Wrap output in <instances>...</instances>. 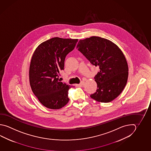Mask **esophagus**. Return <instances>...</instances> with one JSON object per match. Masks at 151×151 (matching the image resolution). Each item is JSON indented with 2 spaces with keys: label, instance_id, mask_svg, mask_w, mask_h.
<instances>
[{
  "label": "esophagus",
  "instance_id": "1",
  "mask_svg": "<svg viewBox=\"0 0 151 151\" xmlns=\"http://www.w3.org/2000/svg\"><path fill=\"white\" fill-rule=\"evenodd\" d=\"M84 84H85V82H84V81H81V83H80V84H79V86H84Z\"/></svg>",
  "mask_w": 151,
  "mask_h": 151
}]
</instances>
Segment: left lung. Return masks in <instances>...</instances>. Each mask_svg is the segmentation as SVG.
<instances>
[{
    "label": "left lung",
    "instance_id": "left-lung-1",
    "mask_svg": "<svg viewBox=\"0 0 151 151\" xmlns=\"http://www.w3.org/2000/svg\"><path fill=\"white\" fill-rule=\"evenodd\" d=\"M76 47L92 65L99 67L94 77L98 88L90 95L91 98L109 103L118 97L127 84L129 70L119 47L111 41L97 36L80 40Z\"/></svg>",
    "mask_w": 151,
    "mask_h": 151
}]
</instances>
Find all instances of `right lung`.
<instances>
[{"label": "right lung", "instance_id": "1", "mask_svg": "<svg viewBox=\"0 0 151 151\" xmlns=\"http://www.w3.org/2000/svg\"><path fill=\"white\" fill-rule=\"evenodd\" d=\"M78 40L54 37L40 44L35 51L29 68L32 91L47 108L58 109L68 103L71 86L59 79L64 69L66 55L75 47Z\"/></svg>", "mask_w": 151, "mask_h": 151}]
</instances>
